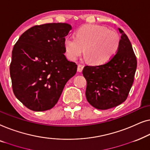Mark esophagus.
<instances>
[{
  "mask_svg": "<svg viewBox=\"0 0 150 150\" xmlns=\"http://www.w3.org/2000/svg\"><path fill=\"white\" fill-rule=\"evenodd\" d=\"M83 65L80 64H78V66H77V71H78V72H81L82 70H83Z\"/></svg>",
  "mask_w": 150,
  "mask_h": 150,
  "instance_id": "34e87169",
  "label": "esophagus"
}]
</instances>
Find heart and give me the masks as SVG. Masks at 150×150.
<instances>
[{"instance_id": "obj_1", "label": "heart", "mask_w": 150, "mask_h": 150, "mask_svg": "<svg viewBox=\"0 0 150 150\" xmlns=\"http://www.w3.org/2000/svg\"><path fill=\"white\" fill-rule=\"evenodd\" d=\"M116 31L96 24H86L78 29L76 37H67L64 47L67 56L75 60L85 49L84 57L94 64H103L117 54L120 45Z\"/></svg>"}]
</instances>
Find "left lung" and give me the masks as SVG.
I'll use <instances>...</instances> for the list:
<instances>
[{
    "mask_svg": "<svg viewBox=\"0 0 150 150\" xmlns=\"http://www.w3.org/2000/svg\"><path fill=\"white\" fill-rule=\"evenodd\" d=\"M117 54L108 62L98 66H86L83 75L87 81L86 99L100 110L116 107L124 102L134 81L137 58L128 38L122 29Z\"/></svg>",
    "mask_w": 150,
    "mask_h": 150,
    "instance_id": "1",
    "label": "left lung"
}]
</instances>
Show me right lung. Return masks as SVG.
Wrapping results in <instances>:
<instances>
[{
  "instance_id": "add662e5",
  "label": "right lung",
  "mask_w": 150,
  "mask_h": 150,
  "mask_svg": "<svg viewBox=\"0 0 150 150\" xmlns=\"http://www.w3.org/2000/svg\"><path fill=\"white\" fill-rule=\"evenodd\" d=\"M71 29L66 23L37 25L25 31L15 44L10 64L13 91L30 110L54 107L77 72L76 63L64 54L65 37Z\"/></svg>"
}]
</instances>
